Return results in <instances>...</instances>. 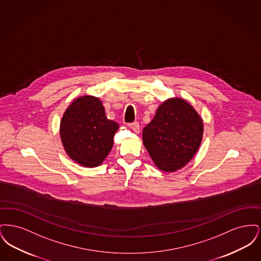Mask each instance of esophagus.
Segmentation results:
<instances>
[{"label":"esophagus","mask_w":261,"mask_h":261,"mask_svg":"<svg viewBox=\"0 0 261 261\" xmlns=\"http://www.w3.org/2000/svg\"><path fill=\"white\" fill-rule=\"evenodd\" d=\"M128 126L135 132V133H139L140 132V125L138 122H133V123H129Z\"/></svg>","instance_id":"1"}]
</instances>
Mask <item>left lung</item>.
Here are the masks:
<instances>
[{
  "label": "left lung",
  "instance_id": "obj_1",
  "mask_svg": "<svg viewBox=\"0 0 261 261\" xmlns=\"http://www.w3.org/2000/svg\"><path fill=\"white\" fill-rule=\"evenodd\" d=\"M203 123L198 112L180 98L166 99L143 130V143L154 164L174 172L190 162L202 140Z\"/></svg>",
  "mask_w": 261,
  "mask_h": 261
}]
</instances>
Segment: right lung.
I'll return each instance as SVG.
<instances>
[{
    "instance_id": "right-lung-1",
    "label": "right lung",
    "mask_w": 261,
    "mask_h": 261,
    "mask_svg": "<svg viewBox=\"0 0 261 261\" xmlns=\"http://www.w3.org/2000/svg\"><path fill=\"white\" fill-rule=\"evenodd\" d=\"M118 128V123L107 118L98 98L83 96L74 99L63 113L60 133L71 160L85 167H96L111 151Z\"/></svg>"
}]
</instances>
